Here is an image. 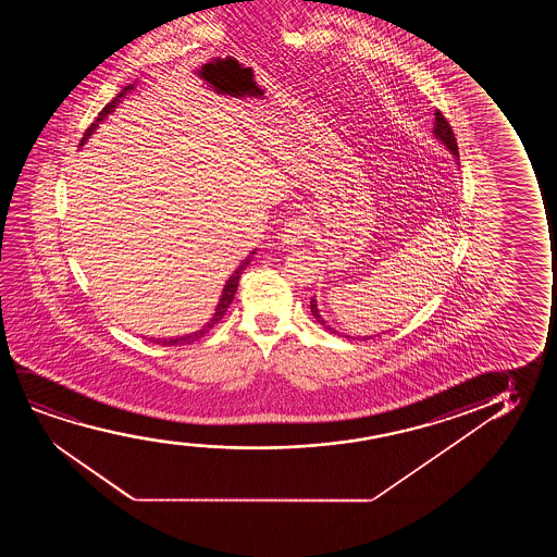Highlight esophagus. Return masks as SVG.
I'll list each match as a JSON object with an SVG mask.
<instances>
[{"label":"esophagus","instance_id":"1","mask_svg":"<svg viewBox=\"0 0 557 557\" xmlns=\"http://www.w3.org/2000/svg\"><path fill=\"white\" fill-rule=\"evenodd\" d=\"M310 224L306 221V216H290L289 221L285 222L282 228V242L285 245H300L305 242V237L310 234Z\"/></svg>","mask_w":557,"mask_h":557}]
</instances>
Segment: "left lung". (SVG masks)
<instances>
[{"label":"left lung","mask_w":557,"mask_h":557,"mask_svg":"<svg viewBox=\"0 0 557 557\" xmlns=\"http://www.w3.org/2000/svg\"><path fill=\"white\" fill-rule=\"evenodd\" d=\"M435 137L440 138L442 140L443 145L447 146L449 148L450 152L455 153L458 158V146H457V138H455V131H453V127H450L449 122H447V117L440 112V110H435ZM310 310H312V315L315 318V321L320 323V325H323V327L327 329V331H331V333H336L335 329L329 327L327 323L323 321V318H321L320 312H318V305H315V298H312L310 300Z\"/></svg>","instance_id":"obj_1"}]
</instances>
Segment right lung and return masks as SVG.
<instances>
[{
  "instance_id": "1",
  "label": "right lung",
  "mask_w": 557,
  "mask_h": 557,
  "mask_svg": "<svg viewBox=\"0 0 557 557\" xmlns=\"http://www.w3.org/2000/svg\"><path fill=\"white\" fill-rule=\"evenodd\" d=\"M129 89H133V85H127V87H123L122 92H117L115 95V99H112V102H108L107 107L102 108L100 110L99 115H97V120L85 129L84 137H82V143H79V146L84 145L85 140H87V137L91 135L92 131H95V127L99 125V122H102L104 117H107V114H110L112 110H114L115 104L120 102V99H122L123 95L125 92L129 91ZM251 262V257H247V259L239 264V268H237L236 272L234 274L230 275L228 282H226V285H224V290H222V297L221 300H219V306H216V312H214L213 320L209 321L207 325H203V329H199L198 333H191V335L186 336H178V338H169V341H161V338H156L153 343L161 344V346H178V344H190L194 343V341H198V338H201V336L207 335L211 329L219 323V321L224 318V313H226V310H228V306L232 305V300H234V295H236L237 290V283H239V277H242V274H244L245 268H247V264Z\"/></svg>"
}]
</instances>
